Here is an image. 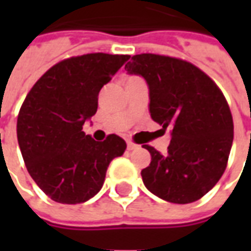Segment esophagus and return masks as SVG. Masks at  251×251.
<instances>
[{"mask_svg":"<svg viewBox=\"0 0 251 251\" xmlns=\"http://www.w3.org/2000/svg\"><path fill=\"white\" fill-rule=\"evenodd\" d=\"M138 148H140V145H137V144L131 141H127V151H136Z\"/></svg>","mask_w":251,"mask_h":251,"instance_id":"esophagus-1","label":"esophagus"}]
</instances>
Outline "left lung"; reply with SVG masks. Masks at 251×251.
Segmentation results:
<instances>
[{
	"label": "left lung",
	"instance_id": "1",
	"mask_svg": "<svg viewBox=\"0 0 251 251\" xmlns=\"http://www.w3.org/2000/svg\"><path fill=\"white\" fill-rule=\"evenodd\" d=\"M125 70L147 80L151 117L172 136L164 154L144 145L152 156L141 171L144 184L171 203L199 200L219 181L231 151L234 124L225 95L201 70L176 57L134 55Z\"/></svg>",
	"mask_w": 251,
	"mask_h": 251
}]
</instances>
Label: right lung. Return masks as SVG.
<instances>
[{
  "label": "right lung",
  "instance_id": "1",
  "mask_svg": "<svg viewBox=\"0 0 251 251\" xmlns=\"http://www.w3.org/2000/svg\"><path fill=\"white\" fill-rule=\"evenodd\" d=\"M129 55L87 53L62 60L35 83L17 118V140L28 172L52 200L77 204L103 185L126 142L110 134L99 142L82 130L98 109V94Z\"/></svg>",
  "mask_w": 251,
  "mask_h": 251
}]
</instances>
